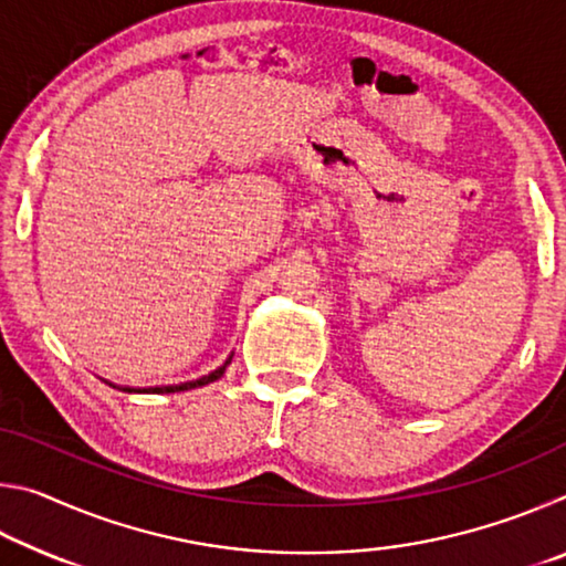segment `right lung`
Masks as SVG:
<instances>
[{"mask_svg":"<svg viewBox=\"0 0 566 566\" xmlns=\"http://www.w3.org/2000/svg\"><path fill=\"white\" fill-rule=\"evenodd\" d=\"M229 361H232V357H227V361L222 364V367H217L214 371H209V375L199 377V379L181 381V385H169V387H149L147 391H151V395H169V391H187V389H195V387H205V385H209V381H214V379H219V377L224 375V369H227ZM127 391H132V389H127Z\"/></svg>","mask_w":566,"mask_h":566,"instance_id":"1","label":"right lung"}]
</instances>
